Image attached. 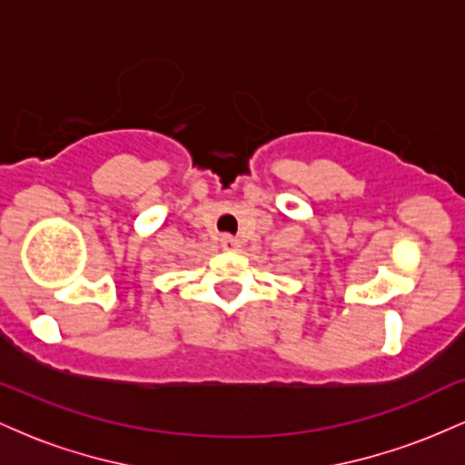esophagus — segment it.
Here are the masks:
<instances>
[{
  "instance_id": "esophagus-1",
  "label": "esophagus",
  "mask_w": 465,
  "mask_h": 465,
  "mask_svg": "<svg viewBox=\"0 0 465 465\" xmlns=\"http://www.w3.org/2000/svg\"><path fill=\"white\" fill-rule=\"evenodd\" d=\"M221 244H223V249H236L238 247V240L233 238V236H229V233H223Z\"/></svg>"
}]
</instances>
